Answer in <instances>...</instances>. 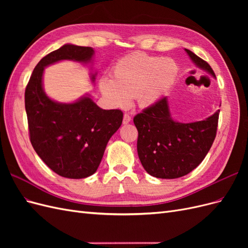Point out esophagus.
<instances>
[{
	"mask_svg": "<svg viewBox=\"0 0 248 248\" xmlns=\"http://www.w3.org/2000/svg\"><path fill=\"white\" fill-rule=\"evenodd\" d=\"M131 121V117L128 114H124L123 117V124H128Z\"/></svg>",
	"mask_w": 248,
	"mask_h": 248,
	"instance_id": "esophagus-1",
	"label": "esophagus"
}]
</instances>
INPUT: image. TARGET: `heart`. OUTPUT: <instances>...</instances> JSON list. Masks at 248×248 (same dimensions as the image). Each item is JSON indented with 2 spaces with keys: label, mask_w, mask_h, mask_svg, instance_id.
<instances>
[{
  "label": "heart",
  "mask_w": 248,
  "mask_h": 248,
  "mask_svg": "<svg viewBox=\"0 0 248 248\" xmlns=\"http://www.w3.org/2000/svg\"><path fill=\"white\" fill-rule=\"evenodd\" d=\"M178 72L172 59L133 52L115 63L111 78H100L99 90L114 108H126L131 98H136L140 108H149L174 85Z\"/></svg>",
  "instance_id": "1"
}]
</instances>
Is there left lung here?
<instances>
[{
	"instance_id": "left-lung-1",
	"label": "left lung",
	"mask_w": 248,
	"mask_h": 248,
	"mask_svg": "<svg viewBox=\"0 0 248 248\" xmlns=\"http://www.w3.org/2000/svg\"><path fill=\"white\" fill-rule=\"evenodd\" d=\"M199 68L215 78L206 61L186 49ZM219 109L202 121L177 122L171 117L168 97H163L133 118L139 131L138 154L148 174L176 179L189 174L204 160L216 137Z\"/></svg>"
}]
</instances>
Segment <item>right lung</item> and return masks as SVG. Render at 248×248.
<instances>
[{
  "label": "right lung",
  "mask_w": 248,
  "mask_h": 248,
  "mask_svg": "<svg viewBox=\"0 0 248 248\" xmlns=\"http://www.w3.org/2000/svg\"><path fill=\"white\" fill-rule=\"evenodd\" d=\"M94 49L65 44L42 58L36 65L25 92L30 140L46 166L56 174L82 179L98 169L108 142L122 124L120 109H102L90 95L72 103L50 99L43 90L46 67L68 60L92 62ZM95 74H91L94 82Z\"/></svg>",
  "instance_id": "obj_1"
}]
</instances>
